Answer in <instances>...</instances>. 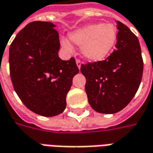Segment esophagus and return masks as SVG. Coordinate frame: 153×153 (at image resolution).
Segmentation results:
<instances>
[{
  "instance_id": "34e87169",
  "label": "esophagus",
  "mask_w": 153,
  "mask_h": 153,
  "mask_svg": "<svg viewBox=\"0 0 153 153\" xmlns=\"http://www.w3.org/2000/svg\"><path fill=\"white\" fill-rule=\"evenodd\" d=\"M76 64H77V67H78V68H79H79H80V67H81V62L77 59V60H76Z\"/></svg>"
}]
</instances>
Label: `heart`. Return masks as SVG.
Instances as JSON below:
<instances>
[{
    "label": "heart",
    "instance_id": "heart-1",
    "mask_svg": "<svg viewBox=\"0 0 153 153\" xmlns=\"http://www.w3.org/2000/svg\"><path fill=\"white\" fill-rule=\"evenodd\" d=\"M69 39L81 46V54L86 60H104L113 51L118 39V31L112 24H93L73 31ZM62 45L68 49L69 45L62 40Z\"/></svg>",
    "mask_w": 153,
    "mask_h": 153
}]
</instances>
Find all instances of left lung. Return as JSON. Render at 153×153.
<instances>
[{"mask_svg":"<svg viewBox=\"0 0 153 153\" xmlns=\"http://www.w3.org/2000/svg\"><path fill=\"white\" fill-rule=\"evenodd\" d=\"M116 49L106 60L82 64L85 92L91 107L98 113L113 114L124 109L138 91L143 60L138 38L117 21Z\"/></svg>","mask_w":153,"mask_h":153,"instance_id":"8db88e82","label":"left lung"}]
</instances>
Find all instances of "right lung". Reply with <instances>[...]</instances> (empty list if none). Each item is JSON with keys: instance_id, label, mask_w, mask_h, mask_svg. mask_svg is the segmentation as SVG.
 Here are the masks:
<instances>
[{"instance_id": "right-lung-1", "label": "right lung", "mask_w": 153, "mask_h": 153, "mask_svg": "<svg viewBox=\"0 0 153 153\" xmlns=\"http://www.w3.org/2000/svg\"><path fill=\"white\" fill-rule=\"evenodd\" d=\"M50 22L27 24L9 48L10 75L14 90L30 111L53 117L66 108V97L79 73L74 58L58 56L59 35Z\"/></svg>"}]
</instances>
